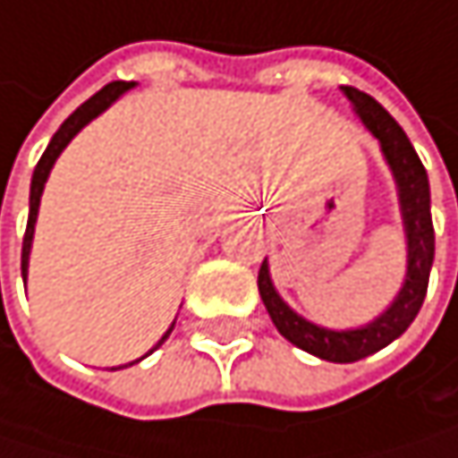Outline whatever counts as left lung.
<instances>
[{
    "label": "left lung",
    "mask_w": 458,
    "mask_h": 458,
    "mask_svg": "<svg viewBox=\"0 0 458 458\" xmlns=\"http://www.w3.org/2000/svg\"><path fill=\"white\" fill-rule=\"evenodd\" d=\"M342 91L352 103V111L358 114V119H361L367 130L380 140L383 157L399 187V206H402V222H404V236H407L404 284L396 293L394 304L380 318H375L372 323L361 328H347V331H331V328L315 326L293 312L274 290L266 260L258 274V290L276 331L287 342L323 358V361L352 364L391 344L415 320L423 299H427L429 271L435 263V225H432V208H429V179L404 130L394 122V116L375 100V97L358 91L352 86H342Z\"/></svg>",
    "instance_id": "obj_1"
}]
</instances>
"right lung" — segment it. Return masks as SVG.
Returning a JSON list of instances; mask_svg holds the SVG:
<instances>
[{"instance_id":"obj_1","label":"right lung","mask_w":458,"mask_h":458,"mask_svg":"<svg viewBox=\"0 0 458 458\" xmlns=\"http://www.w3.org/2000/svg\"><path fill=\"white\" fill-rule=\"evenodd\" d=\"M135 83L130 81H114V83H108V86H103L100 91H97L94 97H89V100L75 111V114H70L67 119H64V124L54 132V138H51V143H48V148L43 151V157H40V162H38V168H35V174H31V190H29V222H26V233H23V250H21V276H23V282H26V271H29V252H31V239H35V222H38V208H40V198H43V190H46V182H48V174H51V168H54V162H56V157L64 151V146L91 122V119H97L100 116L106 108H111L119 97L124 94V91H130ZM174 326H176V320H174ZM174 326L162 334V339L146 352V355H151L162 342H165L168 336H171V331H174ZM143 355V358H146ZM140 361V358H138ZM138 361H132V364H138ZM130 364V367H132ZM122 369V367H119Z\"/></svg>"}]
</instances>
